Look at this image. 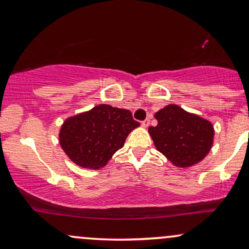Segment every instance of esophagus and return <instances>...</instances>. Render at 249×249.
<instances>
[{"mask_svg":"<svg viewBox=\"0 0 249 249\" xmlns=\"http://www.w3.org/2000/svg\"><path fill=\"white\" fill-rule=\"evenodd\" d=\"M149 123H150V119L149 118H146L144 121L141 122V125H142L143 127H148L149 126Z\"/></svg>","mask_w":249,"mask_h":249,"instance_id":"esophagus-1","label":"esophagus"}]
</instances>
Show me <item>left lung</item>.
Returning <instances> with one entry per match:
<instances>
[{"mask_svg": "<svg viewBox=\"0 0 249 249\" xmlns=\"http://www.w3.org/2000/svg\"><path fill=\"white\" fill-rule=\"evenodd\" d=\"M156 126L148 128L156 149L179 168H188L206 157L213 146L212 123L169 105L155 114Z\"/></svg>", "mask_w": 249, "mask_h": 249, "instance_id": "obj_1", "label": "left lung"}]
</instances>
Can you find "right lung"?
<instances>
[{"mask_svg": "<svg viewBox=\"0 0 249 249\" xmlns=\"http://www.w3.org/2000/svg\"><path fill=\"white\" fill-rule=\"evenodd\" d=\"M139 125L130 110L100 105L68 118L59 132V143L75 164L99 169L124 146L128 133Z\"/></svg>", "mask_w": 249, "mask_h": 249, "instance_id": "1", "label": "right lung"}]
</instances>
